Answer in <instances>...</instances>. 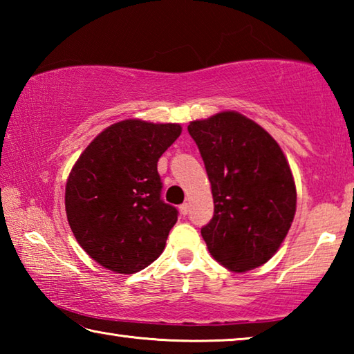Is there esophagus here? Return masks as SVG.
Masks as SVG:
<instances>
[{"label": "esophagus", "mask_w": 354, "mask_h": 354, "mask_svg": "<svg viewBox=\"0 0 354 354\" xmlns=\"http://www.w3.org/2000/svg\"><path fill=\"white\" fill-rule=\"evenodd\" d=\"M179 212H181V215H187L189 214V205H187V203H183V205L179 206Z\"/></svg>", "instance_id": "obj_1"}]
</instances>
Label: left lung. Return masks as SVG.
<instances>
[{
    "instance_id": "1",
    "label": "left lung",
    "mask_w": 354,
    "mask_h": 354,
    "mask_svg": "<svg viewBox=\"0 0 354 354\" xmlns=\"http://www.w3.org/2000/svg\"><path fill=\"white\" fill-rule=\"evenodd\" d=\"M205 160L214 217L201 227L209 253L227 270L262 266L279 250L297 211L290 165L253 120L218 112L187 127Z\"/></svg>"
}]
</instances>
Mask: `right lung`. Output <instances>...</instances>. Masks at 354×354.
Listing matches in <instances>:
<instances>
[{
	"instance_id": "right-lung-1",
	"label": "right lung",
	"mask_w": 354,
	"mask_h": 354,
	"mask_svg": "<svg viewBox=\"0 0 354 354\" xmlns=\"http://www.w3.org/2000/svg\"><path fill=\"white\" fill-rule=\"evenodd\" d=\"M181 131L178 123L123 120L95 137L71 169L68 225L82 250L107 270L140 272L164 251L178 211L160 200L158 160Z\"/></svg>"
}]
</instances>
